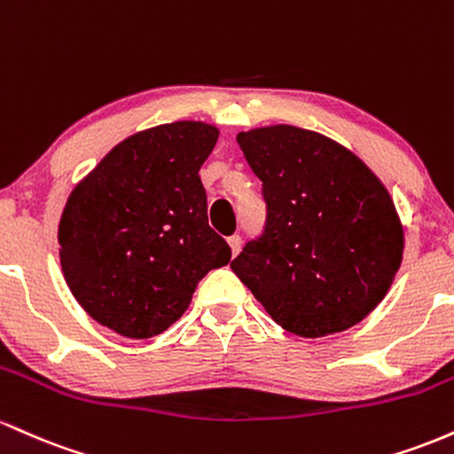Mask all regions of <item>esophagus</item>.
Returning <instances> with one entry per match:
<instances>
[{"mask_svg": "<svg viewBox=\"0 0 454 454\" xmlns=\"http://www.w3.org/2000/svg\"><path fill=\"white\" fill-rule=\"evenodd\" d=\"M227 242H229V247H231V253H233V254H238V253H240V247H242V238L238 236V233H233V236H229V238H227Z\"/></svg>", "mask_w": 454, "mask_h": 454, "instance_id": "esophagus-1", "label": "esophagus"}]
</instances>
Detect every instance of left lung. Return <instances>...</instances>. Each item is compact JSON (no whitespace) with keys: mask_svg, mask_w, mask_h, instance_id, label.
Returning a JSON list of instances; mask_svg holds the SVG:
<instances>
[{"mask_svg":"<svg viewBox=\"0 0 454 454\" xmlns=\"http://www.w3.org/2000/svg\"><path fill=\"white\" fill-rule=\"evenodd\" d=\"M238 144L268 214L231 262L236 277L298 337L363 322L403 259V227L380 177L348 147L295 126L240 132Z\"/></svg>","mask_w":454,"mask_h":454,"instance_id":"obj_1","label":"left lung"}]
</instances>
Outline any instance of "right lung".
I'll return each instance as SVG.
<instances>
[{
  "label": "right lung",
  "mask_w": 454,
  "mask_h": 454,
  "mask_svg": "<svg viewBox=\"0 0 454 454\" xmlns=\"http://www.w3.org/2000/svg\"><path fill=\"white\" fill-rule=\"evenodd\" d=\"M216 126L173 121L117 144L74 186L59 221V262L85 313L129 339L165 333L231 248L207 225L200 169Z\"/></svg>",
  "instance_id": "1"
}]
</instances>
